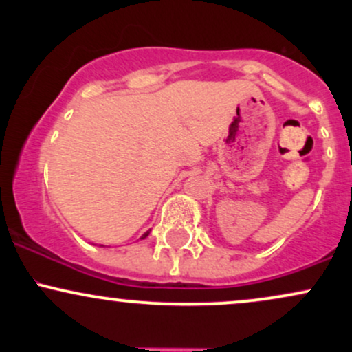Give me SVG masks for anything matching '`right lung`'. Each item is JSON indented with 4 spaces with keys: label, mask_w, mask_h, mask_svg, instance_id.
Returning <instances> with one entry per match:
<instances>
[{
    "label": "right lung",
    "mask_w": 352,
    "mask_h": 352,
    "mask_svg": "<svg viewBox=\"0 0 352 352\" xmlns=\"http://www.w3.org/2000/svg\"><path fill=\"white\" fill-rule=\"evenodd\" d=\"M148 235V232L147 233H144V235H142V238H145V236H147Z\"/></svg>",
    "instance_id": "right-lung-1"
}]
</instances>
